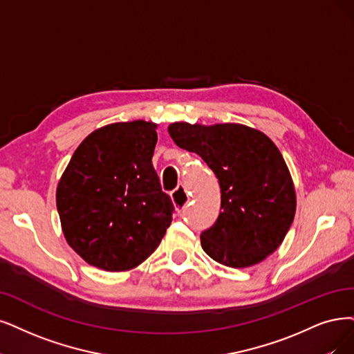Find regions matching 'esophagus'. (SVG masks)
<instances>
[{"instance_id": "1", "label": "esophagus", "mask_w": 354, "mask_h": 354, "mask_svg": "<svg viewBox=\"0 0 354 354\" xmlns=\"http://www.w3.org/2000/svg\"><path fill=\"white\" fill-rule=\"evenodd\" d=\"M189 201V195L187 192V189L184 187H178L174 192H172V203L176 213H180L184 208L187 207Z\"/></svg>"}]
</instances>
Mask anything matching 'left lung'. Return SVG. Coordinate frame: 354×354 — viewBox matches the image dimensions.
Wrapping results in <instances>:
<instances>
[{"instance_id":"1","label":"left lung","mask_w":354,"mask_h":354,"mask_svg":"<svg viewBox=\"0 0 354 354\" xmlns=\"http://www.w3.org/2000/svg\"><path fill=\"white\" fill-rule=\"evenodd\" d=\"M167 131L218 179L221 212L201 233L204 252L232 268L264 261L281 245L296 213L293 179L276 144L263 131L234 122H174Z\"/></svg>"}]
</instances>
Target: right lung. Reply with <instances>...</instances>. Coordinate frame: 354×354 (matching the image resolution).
I'll return each instance as SVG.
<instances>
[{"label": "right lung", "mask_w": 354, "mask_h": 354, "mask_svg": "<svg viewBox=\"0 0 354 354\" xmlns=\"http://www.w3.org/2000/svg\"><path fill=\"white\" fill-rule=\"evenodd\" d=\"M157 124L115 122L90 133L57 187L67 243L87 264L129 271L159 246L174 205L151 165Z\"/></svg>", "instance_id": "1"}]
</instances>
